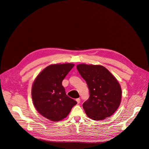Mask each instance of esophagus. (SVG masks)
<instances>
[{"instance_id":"esophagus-1","label":"esophagus","mask_w":149,"mask_h":149,"mask_svg":"<svg viewBox=\"0 0 149 149\" xmlns=\"http://www.w3.org/2000/svg\"><path fill=\"white\" fill-rule=\"evenodd\" d=\"M76 102H77V103H78V104H79L80 103V98H77L76 99Z\"/></svg>"}]
</instances>
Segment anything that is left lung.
Segmentation results:
<instances>
[{"instance_id":"obj_1","label":"left lung","mask_w":149,"mask_h":149,"mask_svg":"<svg viewBox=\"0 0 149 149\" xmlns=\"http://www.w3.org/2000/svg\"><path fill=\"white\" fill-rule=\"evenodd\" d=\"M76 68L89 89L90 96L82 104L87 116L94 120L111 116L122 98L121 87L116 78L102 65L79 64Z\"/></svg>"}]
</instances>
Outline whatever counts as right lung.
<instances>
[{
	"mask_svg": "<svg viewBox=\"0 0 149 149\" xmlns=\"http://www.w3.org/2000/svg\"><path fill=\"white\" fill-rule=\"evenodd\" d=\"M73 63L49 65L37 76L32 87V98L40 114L51 121L61 120L77 104L67 96L62 83L74 67Z\"/></svg>",
	"mask_w": 149,
	"mask_h": 149,
	"instance_id": "1",
	"label": "right lung"
}]
</instances>
